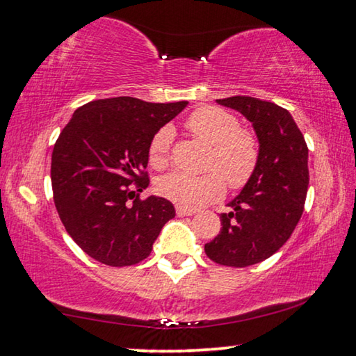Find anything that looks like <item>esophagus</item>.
I'll return each mask as SVG.
<instances>
[{"label":"esophagus","mask_w":356,"mask_h":356,"mask_svg":"<svg viewBox=\"0 0 356 356\" xmlns=\"http://www.w3.org/2000/svg\"><path fill=\"white\" fill-rule=\"evenodd\" d=\"M194 215V210L183 209V207H177V216H191Z\"/></svg>","instance_id":"34e87169"}]
</instances>
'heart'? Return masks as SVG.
I'll return each mask as SVG.
<instances>
[{
    "label": "heart",
    "mask_w": 356,
    "mask_h": 356,
    "mask_svg": "<svg viewBox=\"0 0 356 356\" xmlns=\"http://www.w3.org/2000/svg\"><path fill=\"white\" fill-rule=\"evenodd\" d=\"M186 127L197 138L211 146L204 175L175 172L157 179L156 189L162 197L183 209H199L220 199L226 189H240L258 168L259 141L248 129L240 127L232 113L216 106L195 109ZM173 129L163 125L152 135L147 146V161L156 170L168 167L172 157Z\"/></svg>",
    "instance_id": "obj_1"
}]
</instances>
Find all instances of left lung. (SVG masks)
Segmentation results:
<instances>
[{
  "label": "left lung",
  "mask_w": 356,
  "mask_h": 356,
  "mask_svg": "<svg viewBox=\"0 0 356 356\" xmlns=\"http://www.w3.org/2000/svg\"><path fill=\"white\" fill-rule=\"evenodd\" d=\"M253 124L259 163L253 178L221 213V231L205 243L216 264L247 267L280 250L302 216L309 188V147L285 108L253 97L216 100Z\"/></svg>",
  "instance_id": "obj_1"
}]
</instances>
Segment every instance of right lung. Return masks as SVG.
<instances>
[{
  "mask_svg": "<svg viewBox=\"0 0 356 356\" xmlns=\"http://www.w3.org/2000/svg\"><path fill=\"white\" fill-rule=\"evenodd\" d=\"M188 102L105 98L78 108L52 151L54 204L70 237L102 264L146 259L161 229L175 218L172 202L149 195L147 146Z\"/></svg>",
  "mask_w": 356,
  "mask_h": 356,
  "instance_id": "obj_1",
  "label": "right lung"
}]
</instances>
